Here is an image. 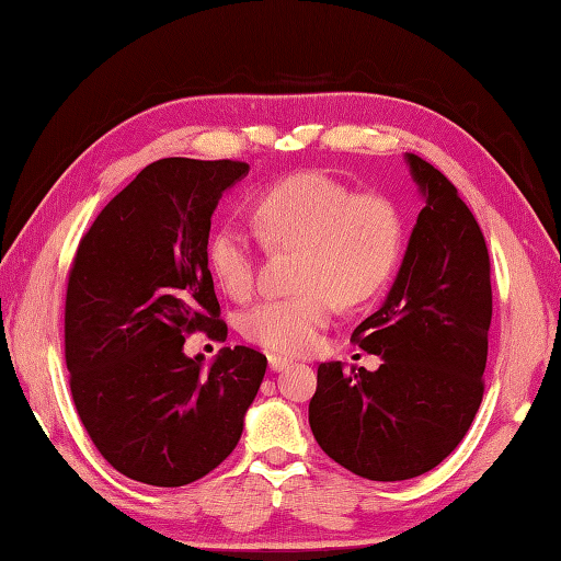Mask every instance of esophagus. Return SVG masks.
<instances>
[{"mask_svg":"<svg viewBox=\"0 0 561 561\" xmlns=\"http://www.w3.org/2000/svg\"><path fill=\"white\" fill-rule=\"evenodd\" d=\"M267 364H270V371H282V368H287L291 362L284 359V356L270 354V356H267Z\"/></svg>","mask_w":561,"mask_h":561,"instance_id":"esophagus-1","label":"esophagus"}]
</instances>
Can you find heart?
Wrapping results in <instances>:
<instances>
[{"label":"heart","mask_w":561,"mask_h":561,"mask_svg":"<svg viewBox=\"0 0 561 561\" xmlns=\"http://www.w3.org/2000/svg\"><path fill=\"white\" fill-rule=\"evenodd\" d=\"M253 221L267 245L304 250L296 274L301 291L257 301L241 316L243 337L262 350H313L337 301H371L398 267L402 221L396 205L378 193H354L328 173L304 171L270 185L255 199ZM207 265L233 299L253 294L257 253L243 229L221 226L214 231L207 241Z\"/></svg>","instance_id":"1"}]
</instances>
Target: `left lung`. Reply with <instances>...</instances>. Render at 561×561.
Returning a JSON list of instances; mask_svg holds the SVG:
<instances>
[{
  "label": "left lung",
  "instance_id": "8db88e82",
  "mask_svg": "<svg viewBox=\"0 0 561 561\" xmlns=\"http://www.w3.org/2000/svg\"><path fill=\"white\" fill-rule=\"evenodd\" d=\"M424 195L386 304L352 332L378 371L318 366L311 432L342 468L374 482L434 470L468 434L484 392L490 253L478 219L432 163L408 153Z\"/></svg>",
  "mask_w": 561,
  "mask_h": 561
}]
</instances>
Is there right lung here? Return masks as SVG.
Wrapping results in <instances>:
<instances>
[{"mask_svg": "<svg viewBox=\"0 0 561 561\" xmlns=\"http://www.w3.org/2000/svg\"><path fill=\"white\" fill-rule=\"evenodd\" d=\"M245 161L161 159L81 236L65 299L79 420L125 478L183 486L231 456L267 359L226 347L209 368L185 337L229 335L207 265L211 214Z\"/></svg>", "mask_w": 561, "mask_h": 561, "instance_id": "add662e5", "label": "right lung"}]
</instances>
